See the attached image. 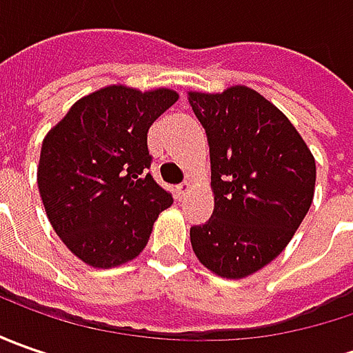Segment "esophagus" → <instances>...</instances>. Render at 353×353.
<instances>
[{"label": "esophagus", "mask_w": 353, "mask_h": 353, "mask_svg": "<svg viewBox=\"0 0 353 353\" xmlns=\"http://www.w3.org/2000/svg\"><path fill=\"white\" fill-rule=\"evenodd\" d=\"M190 188H192V183L190 181H184V183H181L179 186H176V194H179V198H184L188 192H190Z\"/></svg>", "instance_id": "1"}]
</instances>
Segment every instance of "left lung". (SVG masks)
Here are the masks:
<instances>
[{
	"label": "left lung",
	"mask_w": 353,
	"mask_h": 353,
	"mask_svg": "<svg viewBox=\"0 0 353 353\" xmlns=\"http://www.w3.org/2000/svg\"><path fill=\"white\" fill-rule=\"evenodd\" d=\"M210 147L214 212L190 228L198 261L245 279L289 245L314 198L316 163L277 105L248 86L188 92Z\"/></svg>",
	"instance_id": "left-lung-1"
}]
</instances>
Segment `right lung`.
I'll return each instance as SVG.
<instances>
[{"instance_id": "right-lung-1", "label": "right lung", "mask_w": 353, "mask_h": 353, "mask_svg": "<svg viewBox=\"0 0 353 353\" xmlns=\"http://www.w3.org/2000/svg\"><path fill=\"white\" fill-rule=\"evenodd\" d=\"M179 100L169 88L112 84L80 98L50 128L37 184L62 243L94 269L135 259L172 196L147 172V133Z\"/></svg>"}]
</instances>
